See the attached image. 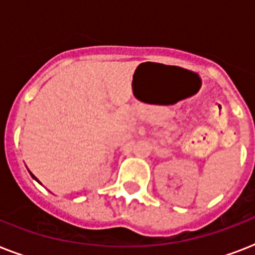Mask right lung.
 I'll return each instance as SVG.
<instances>
[{"instance_id":"add662e5","label":"right lung","mask_w":255,"mask_h":255,"mask_svg":"<svg viewBox=\"0 0 255 255\" xmlns=\"http://www.w3.org/2000/svg\"><path fill=\"white\" fill-rule=\"evenodd\" d=\"M31 176H33V177H34V178H35V176H34V174H31ZM35 180H37V178H35Z\"/></svg>"}]
</instances>
